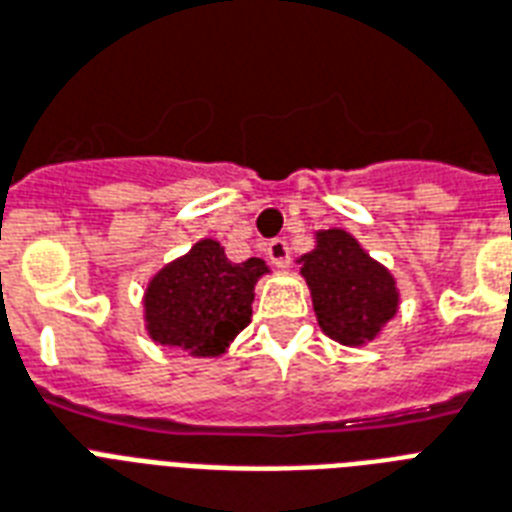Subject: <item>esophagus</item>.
I'll use <instances>...</instances> for the list:
<instances>
[{
  "label": "esophagus",
  "mask_w": 512,
  "mask_h": 512,
  "mask_svg": "<svg viewBox=\"0 0 512 512\" xmlns=\"http://www.w3.org/2000/svg\"><path fill=\"white\" fill-rule=\"evenodd\" d=\"M265 255L276 268H287L289 265V247L284 239H273L268 247H265Z\"/></svg>",
  "instance_id": "obj_1"
}]
</instances>
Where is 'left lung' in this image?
Masks as SVG:
<instances>
[{"mask_svg":"<svg viewBox=\"0 0 512 512\" xmlns=\"http://www.w3.org/2000/svg\"><path fill=\"white\" fill-rule=\"evenodd\" d=\"M295 263L311 289L321 332L340 345L361 348L374 342L396 319L401 308L396 276L345 228L313 233V249Z\"/></svg>","mask_w":512,"mask_h":512,"instance_id":"1","label":"left lung"}]
</instances>
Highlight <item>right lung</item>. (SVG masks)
I'll list each match as a JSON object with an SVG mask.
<instances>
[{"mask_svg":"<svg viewBox=\"0 0 512 512\" xmlns=\"http://www.w3.org/2000/svg\"><path fill=\"white\" fill-rule=\"evenodd\" d=\"M271 268L260 257L231 263L217 239H199L148 279L143 329L159 345L193 358H220L249 324L257 281Z\"/></svg>","mask_w":512,"mask_h":512,"instance_id":"add662e5","label":"right lung"}]
</instances>
